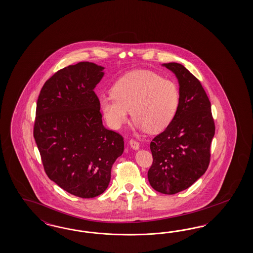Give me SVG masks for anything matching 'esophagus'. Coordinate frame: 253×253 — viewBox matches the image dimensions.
<instances>
[{"label":"esophagus","mask_w":253,"mask_h":253,"mask_svg":"<svg viewBox=\"0 0 253 253\" xmlns=\"http://www.w3.org/2000/svg\"><path fill=\"white\" fill-rule=\"evenodd\" d=\"M129 145L134 150H137V149H139V147H140V145H139L137 141H135L133 139H130V141H129Z\"/></svg>","instance_id":"esophagus-1"}]
</instances>
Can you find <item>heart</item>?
I'll list each match as a JSON object with an SVG mask.
<instances>
[{"label": "heart", "mask_w": 253, "mask_h": 253, "mask_svg": "<svg viewBox=\"0 0 253 253\" xmlns=\"http://www.w3.org/2000/svg\"><path fill=\"white\" fill-rule=\"evenodd\" d=\"M112 94L99 98L100 109L110 128L121 129L130 110L138 129L153 133L164 130L172 121L180 100L173 82L148 70H135L121 78Z\"/></svg>", "instance_id": "b5f03b06"}]
</instances>
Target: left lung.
<instances>
[{
  "mask_svg": "<svg viewBox=\"0 0 253 253\" xmlns=\"http://www.w3.org/2000/svg\"><path fill=\"white\" fill-rule=\"evenodd\" d=\"M162 66L176 76L180 100L172 121L150 143L153 164L147 177L156 191L173 195L207 170L215 126L211 102L199 80L179 63Z\"/></svg>",
  "mask_w": 253,
  "mask_h": 253,
  "instance_id": "1",
  "label": "left lung"
}]
</instances>
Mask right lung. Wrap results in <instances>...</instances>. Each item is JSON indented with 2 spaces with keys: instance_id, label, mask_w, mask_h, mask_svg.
<instances>
[{
  "instance_id": "obj_1",
  "label": "right lung",
  "mask_w": 253,
  "mask_h": 253,
  "mask_svg": "<svg viewBox=\"0 0 253 253\" xmlns=\"http://www.w3.org/2000/svg\"><path fill=\"white\" fill-rule=\"evenodd\" d=\"M104 67L80 62L58 70L42 86L33 135L47 176L62 189L91 199L107 189L123 137L102 123L93 92Z\"/></svg>"
}]
</instances>
